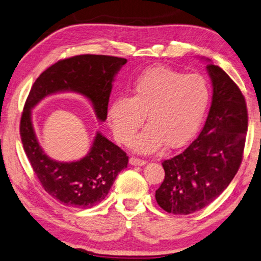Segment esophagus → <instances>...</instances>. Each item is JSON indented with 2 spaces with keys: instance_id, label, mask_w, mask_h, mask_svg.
Returning a JSON list of instances; mask_svg holds the SVG:
<instances>
[{
  "instance_id": "esophagus-1",
  "label": "esophagus",
  "mask_w": 261,
  "mask_h": 261,
  "mask_svg": "<svg viewBox=\"0 0 261 261\" xmlns=\"http://www.w3.org/2000/svg\"><path fill=\"white\" fill-rule=\"evenodd\" d=\"M129 163L134 166H142V165H145L146 164V161L141 160V159H137V158H130L129 159Z\"/></svg>"
}]
</instances>
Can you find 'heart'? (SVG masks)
I'll list each match as a JSON object with an SVG mask.
<instances>
[{
	"label": "heart",
	"instance_id": "1",
	"mask_svg": "<svg viewBox=\"0 0 261 261\" xmlns=\"http://www.w3.org/2000/svg\"><path fill=\"white\" fill-rule=\"evenodd\" d=\"M210 102L205 79L166 67L144 70L130 87V95L117 96L108 106V121L118 142L127 144L147 120L132 146L152 153L165 145L178 148L192 140Z\"/></svg>",
	"mask_w": 261,
	"mask_h": 261
}]
</instances>
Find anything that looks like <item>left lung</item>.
I'll list each match as a JSON object with an SVG mask.
<instances>
[{"label": "left lung", "mask_w": 261, "mask_h": 261, "mask_svg": "<svg viewBox=\"0 0 261 261\" xmlns=\"http://www.w3.org/2000/svg\"><path fill=\"white\" fill-rule=\"evenodd\" d=\"M213 94L200 135L182 153L163 161L165 177L156 190L158 204L169 213L203 209L227 189L244 156L248 112L239 87L219 66L207 62Z\"/></svg>", "instance_id": "1"}]
</instances>
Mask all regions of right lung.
Segmentation results:
<instances>
[{
	"label": "right lung",
	"instance_id": "add662e5",
	"mask_svg": "<svg viewBox=\"0 0 261 261\" xmlns=\"http://www.w3.org/2000/svg\"><path fill=\"white\" fill-rule=\"evenodd\" d=\"M124 58L82 55L56 62L34 82L20 121L23 148L42 188L61 204L90 209L106 198L118 173L127 167L128 156L99 132L85 158L57 162L43 152L32 125L31 109L56 92L73 91L88 98L97 118L105 121L113 82Z\"/></svg>",
	"mask_w": 261,
	"mask_h": 261
}]
</instances>
